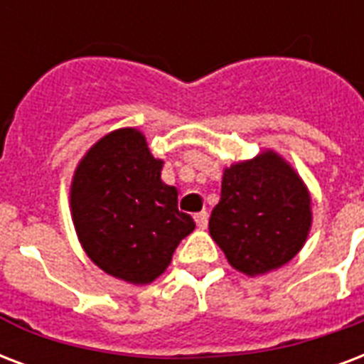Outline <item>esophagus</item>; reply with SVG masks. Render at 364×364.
I'll list each match as a JSON object with an SVG mask.
<instances>
[{
  "label": "esophagus",
  "mask_w": 364,
  "mask_h": 364,
  "mask_svg": "<svg viewBox=\"0 0 364 364\" xmlns=\"http://www.w3.org/2000/svg\"><path fill=\"white\" fill-rule=\"evenodd\" d=\"M194 221H196V227H198V229H206L208 213L206 212H198L196 215H194Z\"/></svg>",
  "instance_id": "obj_1"
}]
</instances>
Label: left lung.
<instances>
[{"instance_id":"left-lung-1","label":"left lung","mask_w":364,"mask_h":364,"mask_svg":"<svg viewBox=\"0 0 364 364\" xmlns=\"http://www.w3.org/2000/svg\"><path fill=\"white\" fill-rule=\"evenodd\" d=\"M311 223L307 185L279 152L267 149L223 170L221 200L208 227L231 267L257 277L296 257Z\"/></svg>"}]
</instances>
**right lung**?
Returning <instances> with one entry per match:
<instances>
[{
  "instance_id": "obj_1",
  "label": "right lung",
  "mask_w": 364,
  "mask_h": 364,
  "mask_svg": "<svg viewBox=\"0 0 364 364\" xmlns=\"http://www.w3.org/2000/svg\"><path fill=\"white\" fill-rule=\"evenodd\" d=\"M164 160L152 156L135 127L107 133L83 154L70 183L77 240L97 267L129 284H151L194 231L177 208V188L162 181Z\"/></svg>"
}]
</instances>
